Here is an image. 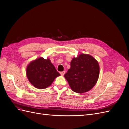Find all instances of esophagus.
I'll return each instance as SVG.
<instances>
[{
	"label": "esophagus",
	"instance_id": "esophagus-1",
	"mask_svg": "<svg viewBox=\"0 0 129 129\" xmlns=\"http://www.w3.org/2000/svg\"><path fill=\"white\" fill-rule=\"evenodd\" d=\"M60 73V74H61V75L62 76H63V75H64V74H65V71H63V72H61Z\"/></svg>",
	"mask_w": 129,
	"mask_h": 129
}]
</instances>
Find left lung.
I'll return each instance as SVG.
<instances>
[{
    "label": "left lung",
    "mask_w": 129,
    "mask_h": 129,
    "mask_svg": "<svg viewBox=\"0 0 129 129\" xmlns=\"http://www.w3.org/2000/svg\"><path fill=\"white\" fill-rule=\"evenodd\" d=\"M99 75L98 61L90 55L81 54L73 58L71 68L64 76L72 90L81 93L89 91L95 86Z\"/></svg>",
    "instance_id": "obj_1"
}]
</instances>
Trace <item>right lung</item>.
Listing matches in <instances>:
<instances>
[{
    "mask_svg": "<svg viewBox=\"0 0 129 129\" xmlns=\"http://www.w3.org/2000/svg\"><path fill=\"white\" fill-rule=\"evenodd\" d=\"M26 75L34 87L44 89L50 86L60 74L57 72L49 58L45 59L41 57L32 61L27 65Z\"/></svg>",
    "mask_w": 129,
    "mask_h": 129,
    "instance_id": "add662e5",
    "label": "right lung"
}]
</instances>
